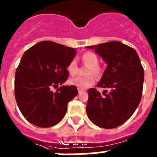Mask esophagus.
Listing matches in <instances>:
<instances>
[{
	"label": "esophagus",
	"mask_w": 157,
	"mask_h": 157,
	"mask_svg": "<svg viewBox=\"0 0 157 157\" xmlns=\"http://www.w3.org/2000/svg\"><path fill=\"white\" fill-rule=\"evenodd\" d=\"M78 94H79L84 92V90H81V89H78Z\"/></svg>",
	"instance_id": "34e87169"
}]
</instances>
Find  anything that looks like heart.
Masks as SVG:
<instances>
[{"label":"heart","instance_id":"b5f03b06","mask_svg":"<svg viewBox=\"0 0 157 157\" xmlns=\"http://www.w3.org/2000/svg\"><path fill=\"white\" fill-rule=\"evenodd\" d=\"M81 59L83 63H86L90 66L88 69V74H94L95 75H100L101 74V69L98 66V56L93 52H86L82 55ZM67 71L70 75H75L77 74L78 71V64L75 59H71L69 62L68 65L67 67ZM95 82V78L94 75L85 76H77V77L72 78L69 80V83L71 85L78 87L81 90H86V89L90 87Z\"/></svg>","mask_w":157,"mask_h":157}]
</instances>
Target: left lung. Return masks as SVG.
<instances>
[{
	"instance_id": "8db88e82",
	"label": "left lung",
	"mask_w": 157,
	"mask_h": 157,
	"mask_svg": "<svg viewBox=\"0 0 157 157\" xmlns=\"http://www.w3.org/2000/svg\"><path fill=\"white\" fill-rule=\"evenodd\" d=\"M108 63L98 87L88 90L86 113L95 125L116 128L125 123L138 108L142 95L144 68L134 48L120 41L87 46Z\"/></svg>"
}]
</instances>
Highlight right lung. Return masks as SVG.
Wrapping results in <instances>:
<instances>
[{"instance_id":"right-lung-1","label":"right lung","mask_w":157,"mask_h":157,"mask_svg":"<svg viewBox=\"0 0 157 157\" xmlns=\"http://www.w3.org/2000/svg\"><path fill=\"white\" fill-rule=\"evenodd\" d=\"M73 48L53 41H41L21 58L15 77V97L27 121L39 127L56 125L65 116L67 104L77 95V87L62 86L68 78L67 67L75 56Z\"/></svg>"}]
</instances>
